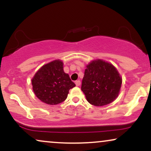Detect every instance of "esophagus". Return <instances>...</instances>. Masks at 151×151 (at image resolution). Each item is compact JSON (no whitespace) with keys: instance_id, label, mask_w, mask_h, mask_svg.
Here are the masks:
<instances>
[{"instance_id":"esophagus-1","label":"esophagus","mask_w":151,"mask_h":151,"mask_svg":"<svg viewBox=\"0 0 151 151\" xmlns=\"http://www.w3.org/2000/svg\"><path fill=\"white\" fill-rule=\"evenodd\" d=\"M75 84H76V85H77V86H80V84H81V81H80V80H77V81H75Z\"/></svg>"}]
</instances>
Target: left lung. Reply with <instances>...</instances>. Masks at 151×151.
Wrapping results in <instances>:
<instances>
[{
  "label": "left lung",
  "instance_id": "1",
  "mask_svg": "<svg viewBox=\"0 0 151 151\" xmlns=\"http://www.w3.org/2000/svg\"><path fill=\"white\" fill-rule=\"evenodd\" d=\"M121 84L122 79L113 65L96 60L86 65L81 89L89 103L102 106L116 99Z\"/></svg>",
  "mask_w": 151,
  "mask_h": 151
}]
</instances>
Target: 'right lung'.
Returning a JSON list of instances; mask_svg holds the SVG:
<instances>
[{"mask_svg":"<svg viewBox=\"0 0 151 151\" xmlns=\"http://www.w3.org/2000/svg\"><path fill=\"white\" fill-rule=\"evenodd\" d=\"M32 85L36 96L50 105L65 101L70 89L76 86L69 74L65 73L63 62L59 60L43 65L32 79Z\"/></svg>","mask_w":151,"mask_h":151,"instance_id":"1","label":"right lung"}]
</instances>
